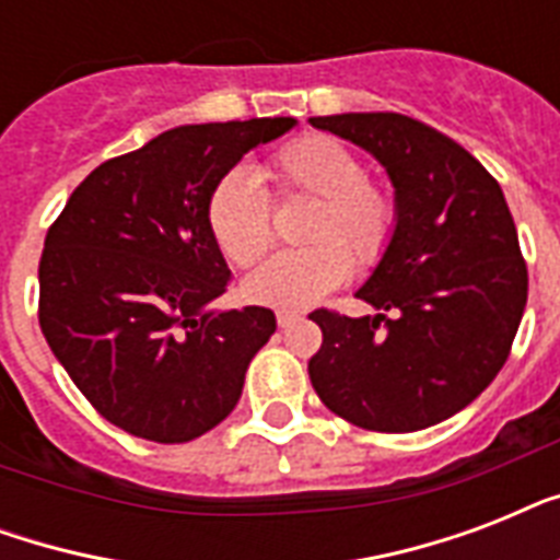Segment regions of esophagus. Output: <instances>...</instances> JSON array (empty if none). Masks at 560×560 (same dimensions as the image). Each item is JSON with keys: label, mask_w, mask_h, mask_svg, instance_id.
Returning a JSON list of instances; mask_svg holds the SVG:
<instances>
[{"label": "esophagus", "mask_w": 560, "mask_h": 560, "mask_svg": "<svg viewBox=\"0 0 560 560\" xmlns=\"http://www.w3.org/2000/svg\"><path fill=\"white\" fill-rule=\"evenodd\" d=\"M299 319H302V314H299V311H279V314H276V323H279L281 328H288V325L299 323Z\"/></svg>", "instance_id": "1"}]
</instances>
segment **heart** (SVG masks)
<instances>
[{
  "label": "heart",
  "instance_id": "b5f03b06",
  "mask_svg": "<svg viewBox=\"0 0 560 560\" xmlns=\"http://www.w3.org/2000/svg\"><path fill=\"white\" fill-rule=\"evenodd\" d=\"M363 160L331 136H299L272 153L267 177L276 194L316 197L302 241L281 249L244 279L246 299L258 305L299 311L331 293L351 276L369 270L389 249L398 226V202L383 183L363 177ZM206 218L232 264H253L272 241L267 191L253 171L235 168L211 188Z\"/></svg>",
  "mask_w": 560,
  "mask_h": 560
}]
</instances>
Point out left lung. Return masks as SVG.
<instances>
[{"mask_svg": "<svg viewBox=\"0 0 560 560\" xmlns=\"http://www.w3.org/2000/svg\"><path fill=\"white\" fill-rule=\"evenodd\" d=\"M311 125L372 153L398 202L389 249L354 293L374 316L311 314L323 328L311 383L363 430L439 424L494 381L523 319L529 276L503 188L462 144L400 113Z\"/></svg>", "mask_w": 560, "mask_h": 560, "instance_id": "obj_1", "label": "left lung"}]
</instances>
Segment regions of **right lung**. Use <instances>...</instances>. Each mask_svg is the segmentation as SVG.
<instances>
[{
    "label": "right lung",
    "mask_w": 560,
    "mask_h": 560,
    "mask_svg": "<svg viewBox=\"0 0 560 560\" xmlns=\"http://www.w3.org/2000/svg\"><path fill=\"white\" fill-rule=\"evenodd\" d=\"M296 118L183 125L74 188L39 258V328L92 407L130 435L191 442L235 409L270 307L220 311L211 188Z\"/></svg>",
    "instance_id": "obj_1"
}]
</instances>
